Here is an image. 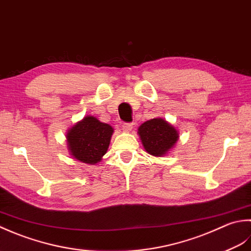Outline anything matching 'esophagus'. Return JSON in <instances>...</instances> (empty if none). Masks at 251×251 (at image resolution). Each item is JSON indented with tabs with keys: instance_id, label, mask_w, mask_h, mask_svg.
I'll return each instance as SVG.
<instances>
[{
	"instance_id": "obj_1",
	"label": "esophagus",
	"mask_w": 251,
	"mask_h": 251,
	"mask_svg": "<svg viewBox=\"0 0 251 251\" xmlns=\"http://www.w3.org/2000/svg\"><path fill=\"white\" fill-rule=\"evenodd\" d=\"M122 130H125L126 132H130L132 130V124H127V122L122 124Z\"/></svg>"
}]
</instances>
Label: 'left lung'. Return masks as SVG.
Returning a JSON list of instances; mask_svg holds the SVG:
<instances>
[{
    "label": "left lung",
    "instance_id": "left-lung-1",
    "mask_svg": "<svg viewBox=\"0 0 251 251\" xmlns=\"http://www.w3.org/2000/svg\"><path fill=\"white\" fill-rule=\"evenodd\" d=\"M139 135L145 151L157 157L166 155L178 140L177 131L161 118L144 122L139 127Z\"/></svg>",
    "mask_w": 251,
    "mask_h": 251
}]
</instances>
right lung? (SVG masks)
Returning <instances> with one entry per match:
<instances>
[{
  "label": "right lung",
  "mask_w": 251,
  "mask_h": 251,
  "mask_svg": "<svg viewBox=\"0 0 251 251\" xmlns=\"http://www.w3.org/2000/svg\"><path fill=\"white\" fill-rule=\"evenodd\" d=\"M112 126L100 122L93 116H86L76 122L67 133V143L75 159L88 165L101 160L108 150Z\"/></svg>",
  "instance_id": "obj_1"
}]
</instances>
